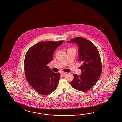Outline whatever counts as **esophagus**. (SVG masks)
<instances>
[{
    "instance_id": "1",
    "label": "esophagus",
    "mask_w": 122,
    "mask_h": 122,
    "mask_svg": "<svg viewBox=\"0 0 122 122\" xmlns=\"http://www.w3.org/2000/svg\"><path fill=\"white\" fill-rule=\"evenodd\" d=\"M61 76H62V77H64V76H65L66 75V73H65V72H61Z\"/></svg>"
}]
</instances>
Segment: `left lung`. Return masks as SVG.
I'll use <instances>...</instances> for the list:
<instances>
[{
	"instance_id": "left-lung-1",
	"label": "left lung",
	"mask_w": 122,
	"mask_h": 122,
	"mask_svg": "<svg viewBox=\"0 0 122 122\" xmlns=\"http://www.w3.org/2000/svg\"><path fill=\"white\" fill-rule=\"evenodd\" d=\"M68 43H76L79 48L78 58L82 63L80 67L81 74H73L74 78L70 82L74 89L86 92L94 86L100 77L102 64L99 53L94 44L86 39L77 37Z\"/></svg>"
}]
</instances>
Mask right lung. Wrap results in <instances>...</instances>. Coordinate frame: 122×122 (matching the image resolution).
Instances as JSON below:
<instances>
[{
	"label": "right lung",
	"instance_id": "1",
	"mask_svg": "<svg viewBox=\"0 0 122 122\" xmlns=\"http://www.w3.org/2000/svg\"><path fill=\"white\" fill-rule=\"evenodd\" d=\"M63 41L39 42L31 47L26 54L24 68L26 79L40 94L48 95L57 87L60 74L53 73L47 65L52 61L55 50Z\"/></svg>",
	"mask_w": 122,
	"mask_h": 122
}]
</instances>
